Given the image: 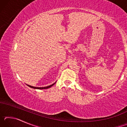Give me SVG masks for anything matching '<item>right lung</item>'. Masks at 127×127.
<instances>
[{
    "mask_svg": "<svg viewBox=\"0 0 127 127\" xmlns=\"http://www.w3.org/2000/svg\"><path fill=\"white\" fill-rule=\"evenodd\" d=\"M55 84V83H54V84L51 85L49 86H47V87H33V86H30V85H27L28 86H29L31 88H32V89H40V90H42V89H49V88L51 87V86H53Z\"/></svg>",
    "mask_w": 127,
    "mask_h": 127,
    "instance_id": "right-lung-1",
    "label": "right lung"
}]
</instances>
